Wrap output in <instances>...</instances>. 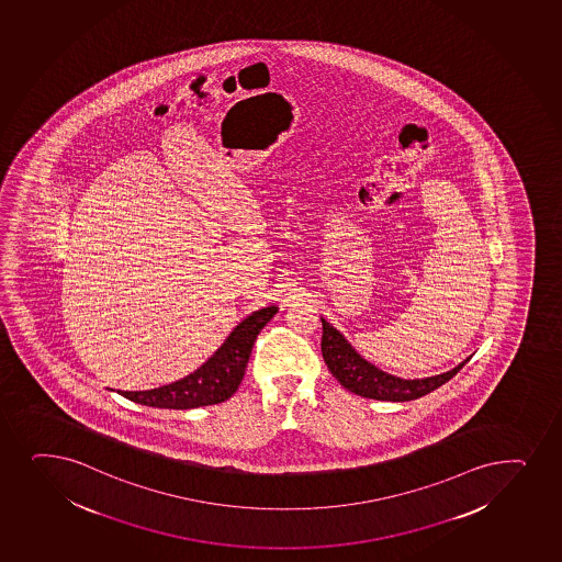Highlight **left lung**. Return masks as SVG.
I'll use <instances>...</instances> for the list:
<instances>
[{
	"mask_svg": "<svg viewBox=\"0 0 562 562\" xmlns=\"http://www.w3.org/2000/svg\"><path fill=\"white\" fill-rule=\"evenodd\" d=\"M322 353L325 364L340 381L341 386H346L347 391L355 392L359 396L372 397L381 402H409L445 385L460 372L461 368L465 367L469 360H463L454 370L439 373L434 378L400 379L362 359L333 325H328L325 319H322Z\"/></svg>",
	"mask_w": 562,
	"mask_h": 562,
	"instance_id": "8db88e82",
	"label": "left lung"
}]
</instances>
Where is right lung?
Returning a JSON list of instances; mask_svg holds the SVG:
<instances>
[{
    "mask_svg": "<svg viewBox=\"0 0 562 562\" xmlns=\"http://www.w3.org/2000/svg\"><path fill=\"white\" fill-rule=\"evenodd\" d=\"M277 306L254 312L234 328L211 359L194 373L170 385L153 391L121 392L136 404L165 407V409H194L203 405L222 404L239 389L245 378L246 364L252 353L254 341L261 328L277 314Z\"/></svg>",
    "mask_w": 562,
    "mask_h": 562,
    "instance_id": "right-lung-1",
    "label": "right lung"
}]
</instances>
